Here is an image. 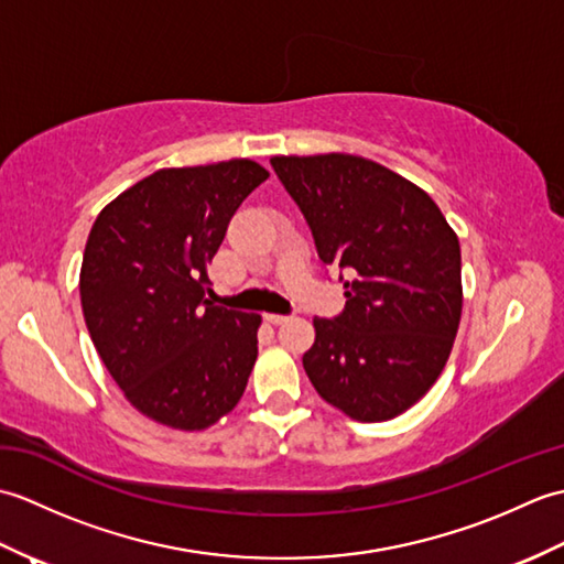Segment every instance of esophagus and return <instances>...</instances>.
I'll return each instance as SVG.
<instances>
[{
	"label": "esophagus",
	"mask_w": 564,
	"mask_h": 564,
	"mask_svg": "<svg viewBox=\"0 0 564 564\" xmlns=\"http://www.w3.org/2000/svg\"><path fill=\"white\" fill-rule=\"evenodd\" d=\"M263 319L271 322V325H281V322L289 319V315H279V313H267L263 315Z\"/></svg>",
	"instance_id": "esophagus-1"
}]
</instances>
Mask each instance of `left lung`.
<instances>
[{
	"label": "left lung",
	"instance_id": "1",
	"mask_svg": "<svg viewBox=\"0 0 564 564\" xmlns=\"http://www.w3.org/2000/svg\"><path fill=\"white\" fill-rule=\"evenodd\" d=\"M271 166L346 289L337 317H315L310 382L356 422L402 414L441 376L460 325L458 237L429 194L378 162L315 154Z\"/></svg>",
	"mask_w": 564,
	"mask_h": 564
}]
</instances>
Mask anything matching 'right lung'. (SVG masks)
Returning a JSON list of instances; mask_svg holds the SVG:
<instances>
[{"instance_id": "1", "label": "right lung", "mask_w": 564, "mask_h": 564, "mask_svg": "<svg viewBox=\"0 0 564 564\" xmlns=\"http://www.w3.org/2000/svg\"><path fill=\"white\" fill-rule=\"evenodd\" d=\"M269 172L251 160L160 170L106 206L84 247V322L138 412L196 431L242 398L261 317L213 305L208 263Z\"/></svg>"}]
</instances>
